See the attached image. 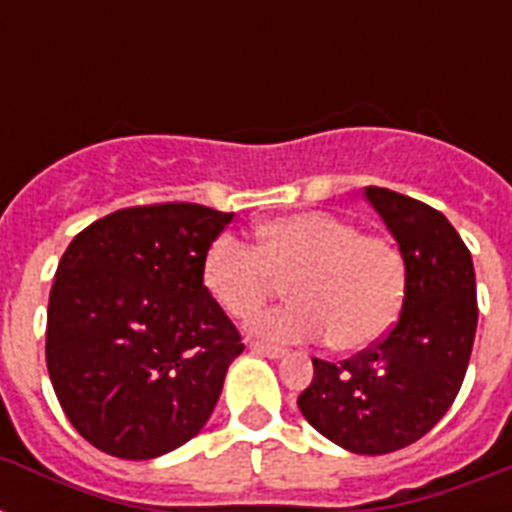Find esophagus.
<instances>
[{"instance_id":"esophagus-1","label":"esophagus","mask_w":512,"mask_h":512,"mask_svg":"<svg viewBox=\"0 0 512 512\" xmlns=\"http://www.w3.org/2000/svg\"><path fill=\"white\" fill-rule=\"evenodd\" d=\"M249 350L257 353V356H268V358H281L284 356V348H276V345H265V342L249 340Z\"/></svg>"}]
</instances>
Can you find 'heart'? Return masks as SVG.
I'll return each instance as SVG.
<instances>
[{"label": "heart", "instance_id": "obj_1", "mask_svg": "<svg viewBox=\"0 0 512 512\" xmlns=\"http://www.w3.org/2000/svg\"><path fill=\"white\" fill-rule=\"evenodd\" d=\"M201 284L231 319H252L276 292L292 303L255 321L273 342L327 337L337 353L372 348L396 324L406 297V260L396 241L361 233L329 212H297L257 228V247L233 233L209 241Z\"/></svg>", "mask_w": 512, "mask_h": 512}]
</instances>
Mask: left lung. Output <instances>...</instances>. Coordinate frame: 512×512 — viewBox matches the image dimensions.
Returning a JSON list of instances; mask_svg holds the SVG:
<instances>
[{
	"label": "left lung",
	"instance_id": "obj_1",
	"mask_svg": "<svg viewBox=\"0 0 512 512\" xmlns=\"http://www.w3.org/2000/svg\"><path fill=\"white\" fill-rule=\"evenodd\" d=\"M366 199L404 252V305L372 348L340 364L313 358L297 406L342 449L388 454L425 436L460 393L478 324L476 271L438 209L377 185H366Z\"/></svg>",
	"mask_w": 512,
	"mask_h": 512
}]
</instances>
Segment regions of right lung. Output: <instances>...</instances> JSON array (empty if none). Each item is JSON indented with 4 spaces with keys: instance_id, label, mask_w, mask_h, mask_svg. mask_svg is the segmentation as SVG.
Here are the masks:
<instances>
[{
    "instance_id": "add662e5",
    "label": "right lung",
    "mask_w": 512,
    "mask_h": 512,
    "mask_svg": "<svg viewBox=\"0 0 512 512\" xmlns=\"http://www.w3.org/2000/svg\"><path fill=\"white\" fill-rule=\"evenodd\" d=\"M233 212L167 201L116 209L76 233L47 305V372L95 449L151 460L215 409L239 329L201 284V257Z\"/></svg>"
}]
</instances>
